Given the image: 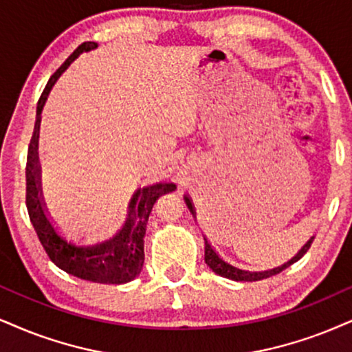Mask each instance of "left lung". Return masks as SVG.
Instances as JSON below:
<instances>
[{"label":"left lung","instance_id":"left-lung-1","mask_svg":"<svg viewBox=\"0 0 352 352\" xmlns=\"http://www.w3.org/2000/svg\"><path fill=\"white\" fill-rule=\"evenodd\" d=\"M184 201H186V204H188V209L190 210V214H194V207H192V202H190V199L184 196ZM311 241H314V238L307 241L305 245H303V248L298 251V253L294 256V258L290 259V261H287L285 264H282V266H279V267L269 269V271H248V269H240V267H236V266H232V264H228L227 261H223V259L220 258V256L217 254L215 251L210 248L209 243H206V256H204V258H206L207 266H209L212 271L215 272V274H219V276H222V277H227V279H232V280L253 282V280L267 279V277L279 274V272L284 271L285 267H289L290 264H294L296 261H298V259H300L302 256L305 254L307 251H309Z\"/></svg>","mask_w":352,"mask_h":352}]
</instances>
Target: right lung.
<instances>
[{"label": "right lung", "mask_w": 352, "mask_h": 352, "mask_svg": "<svg viewBox=\"0 0 352 352\" xmlns=\"http://www.w3.org/2000/svg\"><path fill=\"white\" fill-rule=\"evenodd\" d=\"M96 47V42L81 43L68 56L67 62L55 72V75L50 78L41 99H38L37 116H41L47 96L65 70L83 52L94 50ZM38 124H41V117H37L36 120V132H34V140L30 142L28 166H25V186H28L25 188L28 190L25 204H28L30 222H32V227L36 230L43 250L47 251L55 266H58L68 274L80 277V279L98 282V284H127V282L133 280L142 272L143 259H145L143 238H145L146 222H148L151 207H153L156 199L175 190L176 186L173 183H156L148 186V188L138 189L130 199L129 219L125 220L124 228L119 233H116L109 240L96 243V245H76L56 230L49 214H47L45 207H43L41 188H38V166L36 156V135Z\"/></svg>", "instance_id": "right-lung-1"}]
</instances>
